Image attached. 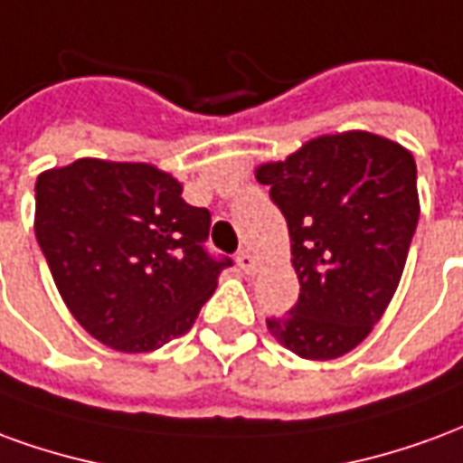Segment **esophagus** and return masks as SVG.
Listing matches in <instances>:
<instances>
[{"instance_id": "34e87169", "label": "esophagus", "mask_w": 463, "mask_h": 463, "mask_svg": "<svg viewBox=\"0 0 463 463\" xmlns=\"http://www.w3.org/2000/svg\"><path fill=\"white\" fill-rule=\"evenodd\" d=\"M238 268H241L245 275H252V272L258 270V260H255L248 250H241L238 252Z\"/></svg>"}]
</instances>
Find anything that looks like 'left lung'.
Wrapping results in <instances>:
<instances>
[{
  "mask_svg": "<svg viewBox=\"0 0 463 463\" xmlns=\"http://www.w3.org/2000/svg\"><path fill=\"white\" fill-rule=\"evenodd\" d=\"M288 221L300 298L268 320L302 359H335L367 337L397 292L419 221L417 163L369 131L312 138L255 171Z\"/></svg>",
  "mask_w": 463,
  "mask_h": 463,
  "instance_id": "obj_1",
  "label": "left lung"
}]
</instances>
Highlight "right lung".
<instances>
[{
	"instance_id": "add662e5",
	"label": "right lung",
	"mask_w": 463,
	"mask_h": 463,
	"mask_svg": "<svg viewBox=\"0 0 463 463\" xmlns=\"http://www.w3.org/2000/svg\"><path fill=\"white\" fill-rule=\"evenodd\" d=\"M34 232L59 295L94 340L153 352L191 330L231 258L203 248L211 213L151 163L79 158L36 178Z\"/></svg>"
}]
</instances>
